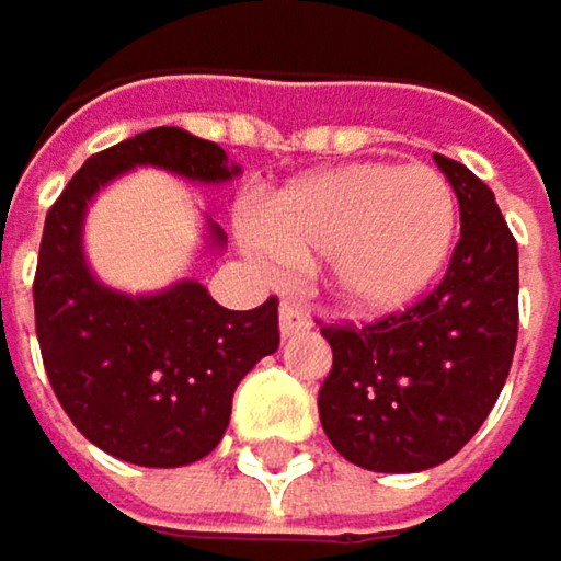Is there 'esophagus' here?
Segmentation results:
<instances>
[{
  "label": "esophagus",
  "instance_id": "1",
  "mask_svg": "<svg viewBox=\"0 0 561 561\" xmlns=\"http://www.w3.org/2000/svg\"><path fill=\"white\" fill-rule=\"evenodd\" d=\"M313 323H310V317H307V310L300 307V304H294V300H284L280 304V333L284 336H297V333H307Z\"/></svg>",
  "mask_w": 561,
  "mask_h": 561
}]
</instances>
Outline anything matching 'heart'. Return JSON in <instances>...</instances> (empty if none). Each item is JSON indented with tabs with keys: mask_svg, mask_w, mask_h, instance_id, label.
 <instances>
[{
	"mask_svg": "<svg viewBox=\"0 0 561 561\" xmlns=\"http://www.w3.org/2000/svg\"><path fill=\"white\" fill-rule=\"evenodd\" d=\"M457 202L427 165L353 162L304 175L257 205V231L284 261L323 257L330 287L359 310H399L437 277Z\"/></svg>",
	"mask_w": 561,
	"mask_h": 561,
	"instance_id": "heart-1",
	"label": "heart"
}]
</instances>
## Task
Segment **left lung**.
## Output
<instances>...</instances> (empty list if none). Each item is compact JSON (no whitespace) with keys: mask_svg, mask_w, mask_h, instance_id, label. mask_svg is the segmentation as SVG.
<instances>
[{"mask_svg":"<svg viewBox=\"0 0 561 561\" xmlns=\"http://www.w3.org/2000/svg\"><path fill=\"white\" fill-rule=\"evenodd\" d=\"M460 205L444 277L412 307L373 323H320L333 366L320 386L330 444L379 473L454 457L490 415L519 333V254L493 192L434 152Z\"/></svg>","mask_w":561,"mask_h":561,"instance_id":"obj_1","label":"left lung"}]
</instances>
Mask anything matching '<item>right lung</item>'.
Here are the masks:
<instances>
[{
	"instance_id": "right-lung-1",
	"label": "right lung",
	"mask_w": 561,
	"mask_h": 561,
	"mask_svg": "<svg viewBox=\"0 0 561 561\" xmlns=\"http://www.w3.org/2000/svg\"><path fill=\"white\" fill-rule=\"evenodd\" d=\"M225 149L156 127L94 152L48 208L35 267V333L48 382L75 427L140 467H182L221 440L238 382L280 343L277 297L225 310L195 280L156 297L101 287L81 254L91 195L134 165L221 182L238 172ZM211 238L225 234L211 225Z\"/></svg>"
}]
</instances>
